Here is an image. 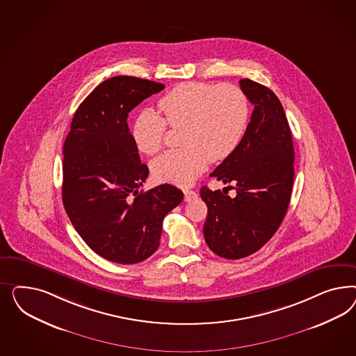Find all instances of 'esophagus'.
Listing matches in <instances>:
<instances>
[{
  "instance_id": "1",
  "label": "esophagus",
  "mask_w": 356,
  "mask_h": 356,
  "mask_svg": "<svg viewBox=\"0 0 356 356\" xmlns=\"http://www.w3.org/2000/svg\"><path fill=\"white\" fill-rule=\"evenodd\" d=\"M194 198H197V193H195L194 191H189V189L184 191V200H185L186 202L192 201V200H194Z\"/></svg>"
}]
</instances>
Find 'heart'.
<instances>
[{
    "instance_id": "1",
    "label": "heart",
    "mask_w": 356,
    "mask_h": 356,
    "mask_svg": "<svg viewBox=\"0 0 356 356\" xmlns=\"http://www.w3.org/2000/svg\"><path fill=\"white\" fill-rule=\"evenodd\" d=\"M163 118L150 108L142 109L131 125V140L143 154L162 147L167 125L183 127L184 147L163 152L151 162L156 181L186 186L201 176L209 161H223L236 150L248 127L247 94L235 85L184 82L158 102Z\"/></svg>"
}]
</instances>
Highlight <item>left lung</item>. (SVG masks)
<instances>
[{
	"label": "left lung",
	"instance_id": "obj_1",
	"mask_svg": "<svg viewBox=\"0 0 356 356\" xmlns=\"http://www.w3.org/2000/svg\"><path fill=\"white\" fill-rule=\"evenodd\" d=\"M240 87L254 106L236 150L210 176L236 184V197L201 188L207 206L206 244L228 259H244L262 248L287 213L293 184V145L277 95L248 78ZM228 188V186H227Z\"/></svg>",
	"mask_w": 356,
	"mask_h": 356
}]
</instances>
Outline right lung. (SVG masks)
<instances>
[{"label":"right lung","mask_w":356,"mask_h":356,"mask_svg":"<svg viewBox=\"0 0 356 356\" xmlns=\"http://www.w3.org/2000/svg\"><path fill=\"white\" fill-rule=\"evenodd\" d=\"M164 85L112 76L79 104L64 143L63 202L79 236L100 257L138 264L159 247L164 216L183 201L176 186L138 189L149 176L128 115Z\"/></svg>","instance_id":"1"}]
</instances>
